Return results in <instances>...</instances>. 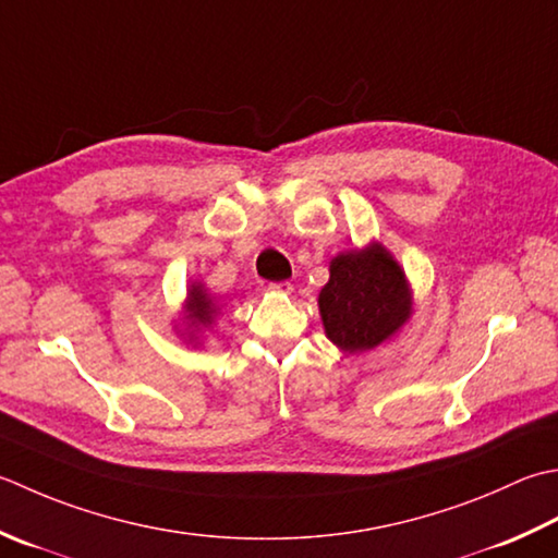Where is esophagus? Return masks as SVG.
Masks as SVG:
<instances>
[{"mask_svg":"<svg viewBox=\"0 0 558 558\" xmlns=\"http://www.w3.org/2000/svg\"><path fill=\"white\" fill-rule=\"evenodd\" d=\"M270 290H276V292H292V282H288V280H282V282H272Z\"/></svg>","mask_w":558,"mask_h":558,"instance_id":"esophagus-1","label":"esophagus"}]
</instances>
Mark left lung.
<instances>
[{
    "label": "left lung",
    "instance_id": "obj_1",
    "mask_svg": "<svg viewBox=\"0 0 558 558\" xmlns=\"http://www.w3.org/2000/svg\"><path fill=\"white\" fill-rule=\"evenodd\" d=\"M409 286L399 264L379 244L331 260V278L319 292L326 336L351 353H363L409 319Z\"/></svg>",
    "mask_w": 558,
    "mask_h": 558
}]
</instances>
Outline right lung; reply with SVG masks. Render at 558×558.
<instances>
[{"instance_id":"add662e5","label":"right lung","mask_w":558,"mask_h":558,"mask_svg":"<svg viewBox=\"0 0 558 558\" xmlns=\"http://www.w3.org/2000/svg\"><path fill=\"white\" fill-rule=\"evenodd\" d=\"M217 314V304L210 300L201 286H193L189 290V319L191 326H207Z\"/></svg>"}]
</instances>
